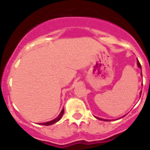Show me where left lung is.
Segmentation results:
<instances>
[{"mask_svg":"<svg viewBox=\"0 0 150 150\" xmlns=\"http://www.w3.org/2000/svg\"><path fill=\"white\" fill-rule=\"evenodd\" d=\"M137 66H138V67L141 68V65H140V62H139V61H137ZM141 74H142V72H141ZM124 116H122V117H124ZM98 119L100 120H104V121H108L107 120H103V119H100V118H98Z\"/></svg>","mask_w":150,"mask_h":150,"instance_id":"obj_1","label":"left lung"}]
</instances>
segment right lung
<instances>
[{"instance_id":"1","label":"right lung","mask_w":150,"mask_h":150,"mask_svg":"<svg viewBox=\"0 0 150 150\" xmlns=\"http://www.w3.org/2000/svg\"><path fill=\"white\" fill-rule=\"evenodd\" d=\"M64 109H62V110L61 111V112H60V114L58 116V117L55 118V120H52V121H50V122H46L39 123V125H51L54 124V123L57 122H59V120H61V118H62V115L64 114Z\"/></svg>"}]
</instances>
